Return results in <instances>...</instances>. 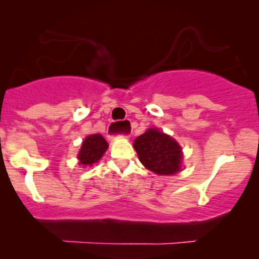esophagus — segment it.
<instances>
[{"label":"esophagus","instance_id":"34e87169","mask_svg":"<svg viewBox=\"0 0 259 259\" xmlns=\"http://www.w3.org/2000/svg\"><path fill=\"white\" fill-rule=\"evenodd\" d=\"M129 122V121H126ZM119 124H121V122H111L110 126H109V130H108V134H109V138H115V137H125V138H129V133H124V132H119Z\"/></svg>","mask_w":259,"mask_h":259}]
</instances>
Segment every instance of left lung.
I'll use <instances>...</instances> for the list:
<instances>
[{
  "label": "left lung",
  "mask_w": 259,
  "mask_h": 259,
  "mask_svg": "<svg viewBox=\"0 0 259 259\" xmlns=\"http://www.w3.org/2000/svg\"><path fill=\"white\" fill-rule=\"evenodd\" d=\"M134 149L140 163L158 176H173L180 171L182 148L177 140L156 127L138 137L134 140Z\"/></svg>",
  "instance_id": "left-lung-1"
}]
</instances>
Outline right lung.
<instances>
[{
    "mask_svg": "<svg viewBox=\"0 0 259 259\" xmlns=\"http://www.w3.org/2000/svg\"><path fill=\"white\" fill-rule=\"evenodd\" d=\"M108 143L104 139L103 135L93 134L85 138L81 149L77 154L79 164L82 166H91L98 163L108 149Z\"/></svg>",
    "mask_w": 259,
    "mask_h": 259,
    "instance_id": "obj_1",
    "label": "right lung"
}]
</instances>
